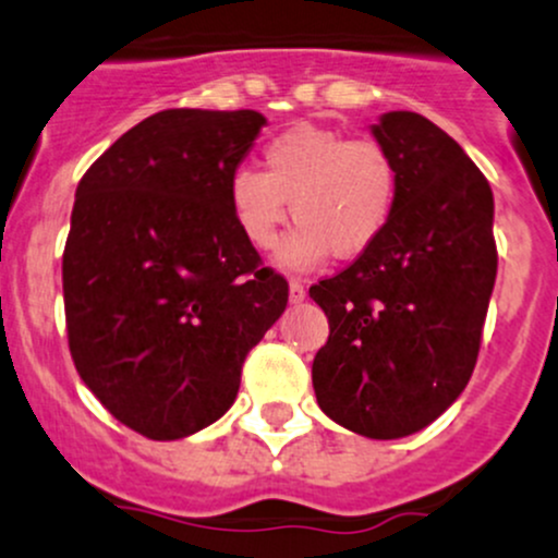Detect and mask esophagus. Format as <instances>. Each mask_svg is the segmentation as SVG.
Returning a JSON list of instances; mask_svg holds the SVG:
<instances>
[{
  "mask_svg": "<svg viewBox=\"0 0 558 558\" xmlns=\"http://www.w3.org/2000/svg\"><path fill=\"white\" fill-rule=\"evenodd\" d=\"M303 300H305L303 279H290V303H303Z\"/></svg>",
  "mask_w": 558,
  "mask_h": 558,
  "instance_id": "obj_1",
  "label": "esophagus"
}]
</instances>
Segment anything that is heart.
<instances>
[{
  "label": "heart",
  "instance_id": "obj_1",
  "mask_svg": "<svg viewBox=\"0 0 558 558\" xmlns=\"http://www.w3.org/2000/svg\"><path fill=\"white\" fill-rule=\"evenodd\" d=\"M227 195L236 227L258 250L274 247L290 203L298 227L281 242L279 263L308 268L327 253L359 258L379 240L396 210L398 168L372 136L348 140L303 123L263 147V171L236 168Z\"/></svg>",
  "mask_w": 558,
  "mask_h": 558
}]
</instances>
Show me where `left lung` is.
Instances as JSON below:
<instances>
[{
  "label": "left lung",
  "mask_w": 558,
  "mask_h": 558,
  "mask_svg": "<svg viewBox=\"0 0 558 558\" xmlns=\"http://www.w3.org/2000/svg\"><path fill=\"white\" fill-rule=\"evenodd\" d=\"M372 131L396 160V210L366 253L311 287L329 318L311 374L329 418L396 440L435 422L472 377L498 250L490 184L459 142L409 110Z\"/></svg>",
  "instance_id": "8db88e82"
}]
</instances>
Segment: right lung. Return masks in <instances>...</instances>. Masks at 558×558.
<instances>
[{
	"mask_svg": "<svg viewBox=\"0 0 558 558\" xmlns=\"http://www.w3.org/2000/svg\"><path fill=\"white\" fill-rule=\"evenodd\" d=\"M266 118L160 110L78 181L62 253L68 348L99 403L149 440L221 418L290 287L229 208Z\"/></svg>",
	"mask_w": 558,
	"mask_h": 558,
	"instance_id": "obj_1",
	"label": "right lung"
}]
</instances>
